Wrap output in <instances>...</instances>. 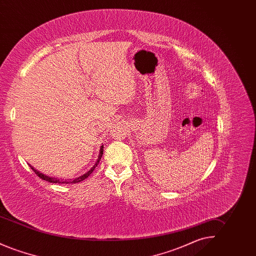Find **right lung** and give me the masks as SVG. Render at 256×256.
Wrapping results in <instances>:
<instances>
[{
  "label": "right lung",
  "instance_id": "right-lung-1",
  "mask_svg": "<svg viewBox=\"0 0 256 256\" xmlns=\"http://www.w3.org/2000/svg\"><path fill=\"white\" fill-rule=\"evenodd\" d=\"M102 154H104V146H100V154H98V159L96 160V162H95V164L91 167V169L89 170H87L86 174H84L82 176H78V178H68V180H61V178H52V176H46V174H42V172H40L39 170H37L36 169H34L30 164H28L30 165V169H32V170L36 174L37 176L40 178H42V180H46V182H49L52 183H65V184H68V183H78L80 182H82V180H84L86 178H87L90 174H91V172H93V170H95V168L97 167L98 164V162H100V160L102 158Z\"/></svg>",
  "mask_w": 256,
  "mask_h": 256
}]
</instances>
